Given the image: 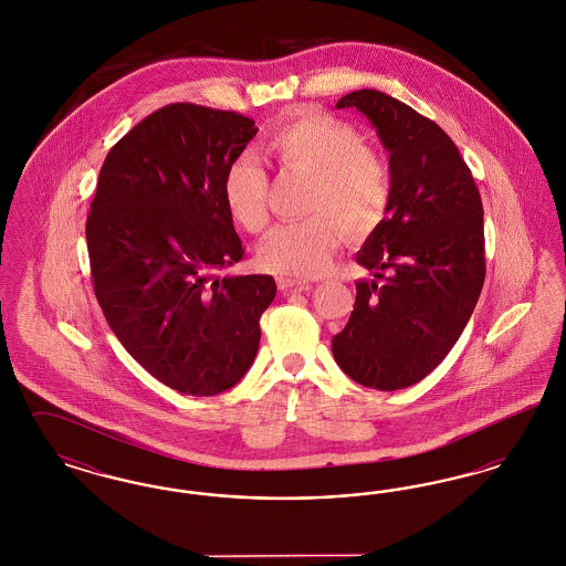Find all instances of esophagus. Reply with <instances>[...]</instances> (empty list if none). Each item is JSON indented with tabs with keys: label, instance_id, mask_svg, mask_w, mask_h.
<instances>
[{
	"label": "esophagus",
	"instance_id": "esophagus-1",
	"mask_svg": "<svg viewBox=\"0 0 566 566\" xmlns=\"http://www.w3.org/2000/svg\"><path fill=\"white\" fill-rule=\"evenodd\" d=\"M277 289H280L284 295H286V293H303V291H310V282L280 275V277H277Z\"/></svg>",
	"mask_w": 566,
	"mask_h": 566
}]
</instances>
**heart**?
<instances>
[{
	"instance_id": "heart-1",
	"label": "heart",
	"mask_w": 566,
	"mask_h": 566,
	"mask_svg": "<svg viewBox=\"0 0 566 566\" xmlns=\"http://www.w3.org/2000/svg\"><path fill=\"white\" fill-rule=\"evenodd\" d=\"M261 153L286 174L310 178L303 212L310 218L280 224L259 245V263L286 275H318L345 231L350 240L371 235L392 199V176L386 159L365 144L360 132L326 112L298 109L271 127ZM270 178L265 169L238 157L222 176V199L229 216L248 233L268 227Z\"/></svg>"
}]
</instances>
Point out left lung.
<instances>
[{
  "mask_svg": "<svg viewBox=\"0 0 566 566\" xmlns=\"http://www.w3.org/2000/svg\"><path fill=\"white\" fill-rule=\"evenodd\" d=\"M390 153L392 199L356 263L350 321L333 356L354 381L401 390L448 356L469 323L485 277L482 197L457 144L431 118L374 88L344 95Z\"/></svg>",
  "mask_w": 566,
  "mask_h": 566,
  "instance_id": "obj_1",
  "label": "left lung"
}]
</instances>
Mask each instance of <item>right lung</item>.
Wrapping results in <instances>:
<instances>
[{"mask_svg":"<svg viewBox=\"0 0 566 566\" xmlns=\"http://www.w3.org/2000/svg\"><path fill=\"white\" fill-rule=\"evenodd\" d=\"M256 132L238 112L169 104L109 148L97 178L93 291L125 350L182 395L242 379L275 296L271 275H220L243 256L222 176Z\"/></svg>","mask_w":566,"mask_h":566,"instance_id":"obj_1","label":"right lung"}]
</instances>
